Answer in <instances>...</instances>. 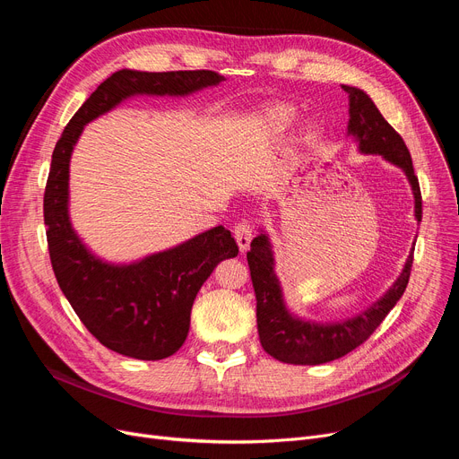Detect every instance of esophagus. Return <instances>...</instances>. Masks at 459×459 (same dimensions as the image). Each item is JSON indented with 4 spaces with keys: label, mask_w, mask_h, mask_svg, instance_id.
Wrapping results in <instances>:
<instances>
[{
    "label": "esophagus",
    "mask_w": 459,
    "mask_h": 459,
    "mask_svg": "<svg viewBox=\"0 0 459 459\" xmlns=\"http://www.w3.org/2000/svg\"><path fill=\"white\" fill-rule=\"evenodd\" d=\"M253 234H255V229H253V225H251L249 221L242 220V221L236 223V227H234V238H236V244H238L239 251L246 253V251L249 249Z\"/></svg>",
    "instance_id": "1"
}]
</instances>
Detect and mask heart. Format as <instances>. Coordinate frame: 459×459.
<instances>
[{
	"mask_svg": "<svg viewBox=\"0 0 459 459\" xmlns=\"http://www.w3.org/2000/svg\"><path fill=\"white\" fill-rule=\"evenodd\" d=\"M273 120H275L277 125H284V123H288V120H290V113H288V111H277L273 115Z\"/></svg>",
	"mask_w": 459,
	"mask_h": 459,
	"instance_id": "heart-1",
	"label": "heart"
}]
</instances>
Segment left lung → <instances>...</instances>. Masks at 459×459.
<instances>
[{
    "label": "left lung",
    "instance_id": "1",
    "mask_svg": "<svg viewBox=\"0 0 459 459\" xmlns=\"http://www.w3.org/2000/svg\"><path fill=\"white\" fill-rule=\"evenodd\" d=\"M350 94V125L348 134L359 141V149L365 154H381L385 160L403 169L415 195V215L422 220V195L415 175L411 154L402 135L383 118L379 109L360 89L344 85ZM251 281L256 294V325L258 339L264 351L288 365H322L359 348L391 308L403 296L413 266V253L409 255L405 268L391 290L363 315L341 324H310L294 318L286 310L281 296L279 281L273 273V253L268 238L260 234L251 242L247 253Z\"/></svg>",
    "mask_w": 459,
    "mask_h": 459
}]
</instances>
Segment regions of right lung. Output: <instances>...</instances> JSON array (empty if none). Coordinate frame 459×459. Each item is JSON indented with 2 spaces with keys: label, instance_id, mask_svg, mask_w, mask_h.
<instances>
[{
  "label": "right lung",
  "instance_id": "add662e5",
  "mask_svg": "<svg viewBox=\"0 0 459 459\" xmlns=\"http://www.w3.org/2000/svg\"><path fill=\"white\" fill-rule=\"evenodd\" d=\"M225 78L213 70H118L99 85L70 118L54 154L44 189V225L52 268L82 324L106 348L141 360L177 353L189 331L193 301L213 268L238 255L223 227L130 266L92 256L68 221V161L89 120L132 94H187Z\"/></svg>",
  "mask_w": 459,
  "mask_h": 459
}]
</instances>
